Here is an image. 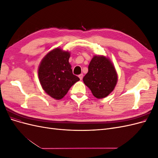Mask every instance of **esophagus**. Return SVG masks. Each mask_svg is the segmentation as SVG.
Listing matches in <instances>:
<instances>
[{"instance_id":"34e87169","label":"esophagus","mask_w":158,"mask_h":158,"mask_svg":"<svg viewBox=\"0 0 158 158\" xmlns=\"http://www.w3.org/2000/svg\"><path fill=\"white\" fill-rule=\"evenodd\" d=\"M78 77H79V78H80V80H82V78H83V74H81L78 75Z\"/></svg>"}]
</instances>
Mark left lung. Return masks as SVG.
<instances>
[{
  "instance_id": "8db88e82",
  "label": "left lung",
  "mask_w": 158,
  "mask_h": 158,
  "mask_svg": "<svg viewBox=\"0 0 158 158\" xmlns=\"http://www.w3.org/2000/svg\"><path fill=\"white\" fill-rule=\"evenodd\" d=\"M118 75L113 63L107 56L94 55L83 78L85 85L94 97L102 99L111 94L116 86Z\"/></svg>"
}]
</instances>
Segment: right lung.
<instances>
[{
  "instance_id": "obj_1",
  "label": "right lung",
  "mask_w": 158,
  "mask_h": 158,
  "mask_svg": "<svg viewBox=\"0 0 158 158\" xmlns=\"http://www.w3.org/2000/svg\"><path fill=\"white\" fill-rule=\"evenodd\" d=\"M70 52L59 47L51 50L41 60L38 77L45 93L55 99L64 97L71 86L80 78L73 74L69 63Z\"/></svg>"
}]
</instances>
